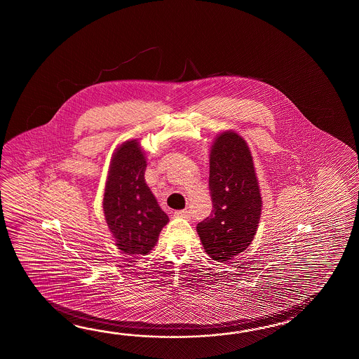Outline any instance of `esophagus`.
Returning a JSON list of instances; mask_svg holds the SVG:
<instances>
[{"label": "esophagus", "mask_w": 359, "mask_h": 359, "mask_svg": "<svg viewBox=\"0 0 359 359\" xmlns=\"http://www.w3.org/2000/svg\"><path fill=\"white\" fill-rule=\"evenodd\" d=\"M175 215L178 218H184V219H190V212L187 210H177L175 212Z\"/></svg>", "instance_id": "obj_1"}]
</instances>
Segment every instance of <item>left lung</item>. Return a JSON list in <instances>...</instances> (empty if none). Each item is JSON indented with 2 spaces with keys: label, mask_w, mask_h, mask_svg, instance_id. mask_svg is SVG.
Masks as SVG:
<instances>
[{
  "label": "left lung",
  "mask_w": 359,
  "mask_h": 359,
  "mask_svg": "<svg viewBox=\"0 0 359 359\" xmlns=\"http://www.w3.org/2000/svg\"><path fill=\"white\" fill-rule=\"evenodd\" d=\"M209 161L213 210L196 229L206 254L224 263L244 252L257 233L262 214L259 183L249 146L233 130L215 137Z\"/></svg>",
  "instance_id": "obj_1"
}]
</instances>
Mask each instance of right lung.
Returning a JSON list of instances; mask_svg holds the SVG:
<instances>
[{"label": "right lung", "mask_w": 359, "mask_h": 359, "mask_svg": "<svg viewBox=\"0 0 359 359\" xmlns=\"http://www.w3.org/2000/svg\"><path fill=\"white\" fill-rule=\"evenodd\" d=\"M146 156L137 140L115 150L110 161L104 214L115 245L126 254L145 255L169 222L145 182Z\"/></svg>", "instance_id": "add662e5"}]
</instances>
